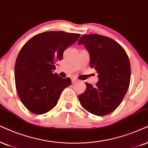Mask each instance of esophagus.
Returning a JSON list of instances; mask_svg holds the SVG:
<instances>
[{
	"label": "esophagus",
	"mask_w": 148,
	"mask_h": 148,
	"mask_svg": "<svg viewBox=\"0 0 148 148\" xmlns=\"http://www.w3.org/2000/svg\"><path fill=\"white\" fill-rule=\"evenodd\" d=\"M77 78H75V77H72V83H76V82H77Z\"/></svg>",
	"instance_id": "34e87169"
}]
</instances>
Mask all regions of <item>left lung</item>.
Listing matches in <instances>:
<instances>
[{
    "label": "left lung",
    "mask_w": 148,
    "mask_h": 148,
    "mask_svg": "<svg viewBox=\"0 0 148 148\" xmlns=\"http://www.w3.org/2000/svg\"><path fill=\"white\" fill-rule=\"evenodd\" d=\"M84 44L90 55V65L98 73L96 87L85 83L86 90L78 96L83 107L98 116L110 114L118 107L128 91L130 63L126 51L110 37L98 34L83 35L78 44Z\"/></svg>",
    "instance_id": "8db88e82"
}]
</instances>
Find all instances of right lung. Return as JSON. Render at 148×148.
Returning a JSON list of instances; mask_svg holds the SVG:
<instances>
[{
  "label": "right lung",
  "mask_w": 148,
  "mask_h": 148,
  "mask_svg": "<svg viewBox=\"0 0 148 148\" xmlns=\"http://www.w3.org/2000/svg\"><path fill=\"white\" fill-rule=\"evenodd\" d=\"M78 33L47 31L31 37L22 46L15 64V82L18 96L29 111L41 115L57 105L63 89L71 85L55 70L67 48L75 43Z\"/></svg>",
  "instance_id": "1"
}]
</instances>
